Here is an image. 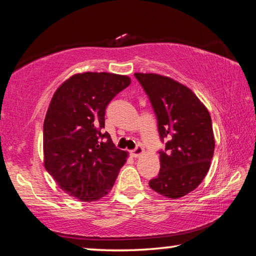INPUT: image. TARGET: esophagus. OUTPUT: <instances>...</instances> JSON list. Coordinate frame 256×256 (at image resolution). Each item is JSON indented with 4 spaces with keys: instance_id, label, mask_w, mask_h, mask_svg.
<instances>
[{
    "instance_id": "1",
    "label": "esophagus",
    "mask_w": 256,
    "mask_h": 256,
    "mask_svg": "<svg viewBox=\"0 0 256 256\" xmlns=\"http://www.w3.org/2000/svg\"><path fill=\"white\" fill-rule=\"evenodd\" d=\"M144 148H142V146H136V148L134 149V150H132L131 151V154H132V157H134V158H138V157H140V156L144 154Z\"/></svg>"
}]
</instances>
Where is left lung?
Returning a JSON list of instances; mask_svg holds the SVG:
<instances>
[{
	"instance_id": "obj_1",
	"label": "left lung",
	"mask_w": 256,
	"mask_h": 256,
	"mask_svg": "<svg viewBox=\"0 0 256 256\" xmlns=\"http://www.w3.org/2000/svg\"><path fill=\"white\" fill-rule=\"evenodd\" d=\"M154 108L160 141V170L149 186L170 198L196 190L214 157V136L210 114L188 86L154 73H136Z\"/></svg>"
}]
</instances>
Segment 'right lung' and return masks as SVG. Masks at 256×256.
<instances>
[{
    "instance_id": "right-lung-1",
    "label": "right lung",
    "mask_w": 256,
    "mask_h": 256,
    "mask_svg": "<svg viewBox=\"0 0 256 256\" xmlns=\"http://www.w3.org/2000/svg\"><path fill=\"white\" fill-rule=\"evenodd\" d=\"M131 84L126 76L86 72L56 90L44 120L46 170L68 196L97 201L112 190L128 152L105 128L108 104Z\"/></svg>"
}]
</instances>
